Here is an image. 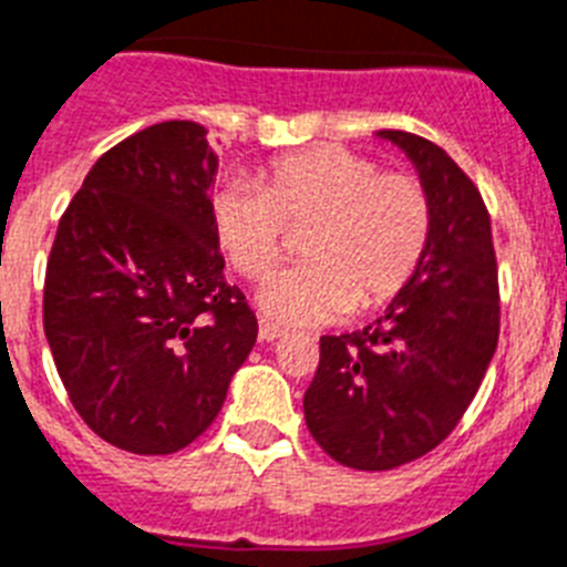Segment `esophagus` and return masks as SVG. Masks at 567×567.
<instances>
[{"mask_svg":"<svg viewBox=\"0 0 567 567\" xmlns=\"http://www.w3.org/2000/svg\"><path fill=\"white\" fill-rule=\"evenodd\" d=\"M279 337H282V328H276L274 322H268V320L259 322V340L261 342H274V340H279Z\"/></svg>","mask_w":567,"mask_h":567,"instance_id":"obj_1","label":"esophagus"}]
</instances>
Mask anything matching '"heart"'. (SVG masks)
Masks as SVG:
<instances>
[{"mask_svg":"<svg viewBox=\"0 0 567 567\" xmlns=\"http://www.w3.org/2000/svg\"><path fill=\"white\" fill-rule=\"evenodd\" d=\"M218 247L245 279H261L285 254V227L299 230L302 265L270 276L261 311L313 326L346 311L392 302L421 265L432 204L415 175L342 146H313L270 161L261 187L225 184L210 204Z\"/></svg>","mask_w":567,"mask_h":567,"instance_id":"heart-1","label":"heart"}]
</instances>
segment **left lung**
Returning <instances> with one entry per match:
<instances>
[{
	"label": "left lung",
	"instance_id": "8db88e82",
	"mask_svg": "<svg viewBox=\"0 0 567 567\" xmlns=\"http://www.w3.org/2000/svg\"><path fill=\"white\" fill-rule=\"evenodd\" d=\"M378 135L415 164L432 233L383 317L320 337L306 423L331 458L354 470H394L435 450L473 403L498 342V265L482 193L426 137Z\"/></svg>",
	"mask_w": 567,
	"mask_h": 567
}]
</instances>
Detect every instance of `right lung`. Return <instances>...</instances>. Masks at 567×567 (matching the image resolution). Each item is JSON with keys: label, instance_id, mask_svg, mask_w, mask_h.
Instances as JSON below:
<instances>
[{"label": "right lung", "instance_id": "1", "mask_svg": "<svg viewBox=\"0 0 567 567\" xmlns=\"http://www.w3.org/2000/svg\"><path fill=\"white\" fill-rule=\"evenodd\" d=\"M216 169L202 123H155L100 155L56 227L45 337L80 417L126 453L193 444L256 342L213 233Z\"/></svg>", "mask_w": 567, "mask_h": 567}]
</instances>
